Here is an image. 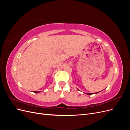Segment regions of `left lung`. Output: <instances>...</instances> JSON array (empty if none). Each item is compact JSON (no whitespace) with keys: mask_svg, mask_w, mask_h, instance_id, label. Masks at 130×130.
I'll use <instances>...</instances> for the list:
<instances>
[{"mask_svg":"<svg viewBox=\"0 0 130 130\" xmlns=\"http://www.w3.org/2000/svg\"><path fill=\"white\" fill-rule=\"evenodd\" d=\"M99 92H96V93H86V94H87V95H92V94H97V93H99Z\"/></svg>","mask_w":130,"mask_h":130,"instance_id":"obj_1","label":"left lung"}]
</instances>
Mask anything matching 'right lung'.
I'll use <instances>...</instances> for the list:
<instances>
[{
  "mask_svg": "<svg viewBox=\"0 0 130 130\" xmlns=\"http://www.w3.org/2000/svg\"><path fill=\"white\" fill-rule=\"evenodd\" d=\"M34 93H40L41 92H39V91H33Z\"/></svg>",
  "mask_w": 130,
  "mask_h": 130,
  "instance_id": "obj_1",
  "label": "right lung"
}]
</instances>
